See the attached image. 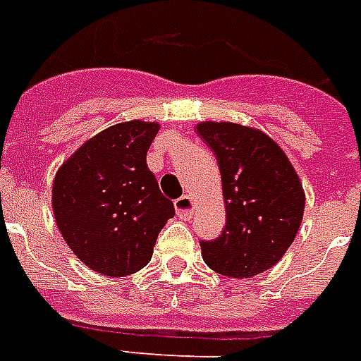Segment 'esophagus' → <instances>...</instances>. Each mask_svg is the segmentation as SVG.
<instances>
[{
  "instance_id": "obj_1",
  "label": "esophagus",
  "mask_w": 361,
  "mask_h": 361,
  "mask_svg": "<svg viewBox=\"0 0 361 361\" xmlns=\"http://www.w3.org/2000/svg\"><path fill=\"white\" fill-rule=\"evenodd\" d=\"M175 209H177L178 219H184V221H188V219L194 215V200H192L190 196L178 197L177 202H175Z\"/></svg>"
}]
</instances>
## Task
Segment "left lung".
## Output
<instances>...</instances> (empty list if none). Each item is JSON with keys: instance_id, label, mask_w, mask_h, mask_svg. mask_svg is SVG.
<instances>
[{"instance_id": "obj_1", "label": "left lung", "mask_w": 361, "mask_h": 361, "mask_svg": "<svg viewBox=\"0 0 361 361\" xmlns=\"http://www.w3.org/2000/svg\"><path fill=\"white\" fill-rule=\"evenodd\" d=\"M200 139L215 152L226 224L216 240H202L205 264L230 278L267 272L299 232L305 190L297 171L267 133L230 121H203Z\"/></svg>"}]
</instances>
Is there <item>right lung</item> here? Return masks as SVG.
I'll return each mask as SVG.
<instances>
[{
	"label": "right lung",
	"mask_w": 361,
	"mask_h": 361,
	"mask_svg": "<svg viewBox=\"0 0 361 361\" xmlns=\"http://www.w3.org/2000/svg\"><path fill=\"white\" fill-rule=\"evenodd\" d=\"M156 121H123L94 135L56 171L53 213L64 242L91 270L121 278L152 259L173 202L146 165Z\"/></svg>",
	"instance_id": "1"
}]
</instances>
